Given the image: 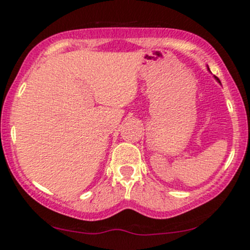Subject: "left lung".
I'll list each match as a JSON object with an SVG mask.
<instances>
[{"mask_svg":"<svg viewBox=\"0 0 250 250\" xmlns=\"http://www.w3.org/2000/svg\"><path fill=\"white\" fill-rule=\"evenodd\" d=\"M208 70H209V67H208ZM215 80H216V81H218V82H219V83H220V81H219V78H216V77H215Z\"/></svg>","mask_w":250,"mask_h":250,"instance_id":"left-lung-1","label":"left lung"}]
</instances>
